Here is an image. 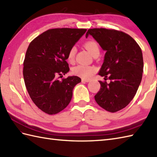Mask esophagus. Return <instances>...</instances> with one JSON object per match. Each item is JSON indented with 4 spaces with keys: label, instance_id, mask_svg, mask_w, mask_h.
Listing matches in <instances>:
<instances>
[{
    "label": "esophagus",
    "instance_id": "esophagus-1",
    "mask_svg": "<svg viewBox=\"0 0 157 157\" xmlns=\"http://www.w3.org/2000/svg\"><path fill=\"white\" fill-rule=\"evenodd\" d=\"M82 82H83V83H86V82H90V79H82Z\"/></svg>",
    "mask_w": 157,
    "mask_h": 157
}]
</instances>
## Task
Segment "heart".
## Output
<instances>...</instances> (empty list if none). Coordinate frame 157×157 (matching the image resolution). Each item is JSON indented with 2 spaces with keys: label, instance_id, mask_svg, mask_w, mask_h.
<instances>
[{
  "label": "heart",
  "instance_id": "heart-1",
  "mask_svg": "<svg viewBox=\"0 0 157 157\" xmlns=\"http://www.w3.org/2000/svg\"><path fill=\"white\" fill-rule=\"evenodd\" d=\"M84 47L87 50L88 52L92 56L96 54H99L100 49L97 43L94 41H88L84 44ZM75 54V48L72 47L69 50L67 55V59L70 62H72L74 60ZM96 71V69L94 67L86 66V65H78L73 69V72L76 75L81 77L82 78L88 79L94 75Z\"/></svg>",
  "mask_w": 157,
  "mask_h": 157
}]
</instances>
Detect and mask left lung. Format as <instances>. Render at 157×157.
<instances>
[{"mask_svg": "<svg viewBox=\"0 0 157 157\" xmlns=\"http://www.w3.org/2000/svg\"><path fill=\"white\" fill-rule=\"evenodd\" d=\"M92 36L106 51L98 75L111 80L99 81L101 89L94 96L97 104L115 113L125 108L136 94L142 78V50L134 39L124 32L105 28L89 29Z\"/></svg>", "mask_w": 157, "mask_h": 157, "instance_id": "8db88e82", "label": "left lung"}]
</instances>
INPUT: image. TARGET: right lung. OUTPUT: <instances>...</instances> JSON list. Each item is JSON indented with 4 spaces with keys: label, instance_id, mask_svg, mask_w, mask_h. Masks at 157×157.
<instances>
[{
    "label": "right lung",
    "instance_id": "obj_1",
    "mask_svg": "<svg viewBox=\"0 0 157 157\" xmlns=\"http://www.w3.org/2000/svg\"><path fill=\"white\" fill-rule=\"evenodd\" d=\"M86 29H48L29 44L23 62V78L32 101L49 115L67 107L73 90L81 78L73 75L59 80L69 71L66 60L69 50L84 35Z\"/></svg>",
    "mask_w": 157,
    "mask_h": 157
}]
</instances>
